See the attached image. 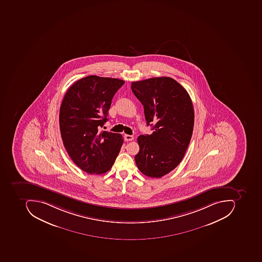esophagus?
<instances>
[{
	"label": "esophagus",
	"mask_w": 262,
	"mask_h": 262,
	"mask_svg": "<svg viewBox=\"0 0 262 262\" xmlns=\"http://www.w3.org/2000/svg\"><path fill=\"white\" fill-rule=\"evenodd\" d=\"M134 139L133 136L132 135H124V140L125 141H132Z\"/></svg>",
	"instance_id": "34e87169"
}]
</instances>
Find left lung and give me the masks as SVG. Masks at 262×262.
<instances>
[{
	"label": "left lung",
	"mask_w": 262,
	"mask_h": 262,
	"mask_svg": "<svg viewBox=\"0 0 262 262\" xmlns=\"http://www.w3.org/2000/svg\"><path fill=\"white\" fill-rule=\"evenodd\" d=\"M132 90L154 130L138 138L135 163L145 176L161 178L177 168L187 151L194 123L193 104L187 91L170 77L132 82Z\"/></svg>",
	"instance_id": "left-lung-1"
}]
</instances>
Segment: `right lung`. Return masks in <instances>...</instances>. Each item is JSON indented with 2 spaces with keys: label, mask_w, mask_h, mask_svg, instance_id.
Wrapping results in <instances>:
<instances>
[{
  "label": "right lung",
  "mask_w": 262,
  "mask_h": 262,
  "mask_svg": "<svg viewBox=\"0 0 262 262\" xmlns=\"http://www.w3.org/2000/svg\"><path fill=\"white\" fill-rule=\"evenodd\" d=\"M124 81L89 75L65 94L59 114L63 145L71 159L89 174L107 172L121 149L120 134L99 132L108 120L112 100Z\"/></svg>",
  "instance_id": "obj_1"
}]
</instances>
